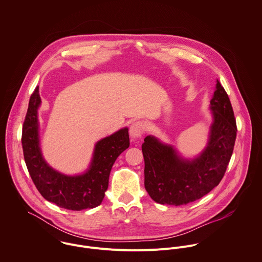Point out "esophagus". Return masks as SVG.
Here are the masks:
<instances>
[{"mask_svg":"<svg viewBox=\"0 0 262 262\" xmlns=\"http://www.w3.org/2000/svg\"><path fill=\"white\" fill-rule=\"evenodd\" d=\"M144 130H145V125L142 121H136L134 122L132 125H130V128H129V134H130V137L134 141H137V140H140L144 134Z\"/></svg>","mask_w":262,"mask_h":262,"instance_id":"obj_1","label":"esophagus"}]
</instances>
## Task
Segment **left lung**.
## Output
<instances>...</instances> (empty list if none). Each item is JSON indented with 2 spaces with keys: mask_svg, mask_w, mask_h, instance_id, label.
I'll return each instance as SVG.
<instances>
[{
  "mask_svg": "<svg viewBox=\"0 0 262 262\" xmlns=\"http://www.w3.org/2000/svg\"><path fill=\"white\" fill-rule=\"evenodd\" d=\"M209 108L211 122L207 144L194 157H184L173 145L155 136L145 138V188L158 204L187 205L209 193L222 180L233 153L237 127L230 99L217 80Z\"/></svg>",
  "mask_w": 262,
  "mask_h": 262,
  "instance_id": "left-lung-1",
  "label": "left lung"
}]
</instances>
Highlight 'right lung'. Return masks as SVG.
Segmentation results:
<instances>
[{
	"mask_svg": "<svg viewBox=\"0 0 262 262\" xmlns=\"http://www.w3.org/2000/svg\"><path fill=\"white\" fill-rule=\"evenodd\" d=\"M40 105L39 87H36L30 97L22 129L24 159L36 188L47 201L59 208L82 210L98 207L104 199L115 160L129 147L128 128L122 127L99 140L84 172L64 174L52 167L42 155L38 120Z\"/></svg>",
	"mask_w": 262,
	"mask_h": 262,
	"instance_id": "add662e5",
	"label": "right lung"
}]
</instances>
